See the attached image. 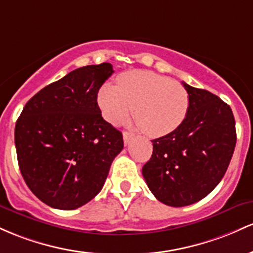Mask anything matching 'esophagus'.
<instances>
[{"label": "esophagus", "instance_id": "34e87169", "mask_svg": "<svg viewBox=\"0 0 253 253\" xmlns=\"http://www.w3.org/2000/svg\"><path fill=\"white\" fill-rule=\"evenodd\" d=\"M132 137H134V135H132L131 132L124 131V132H123V140H124V144H127V143H129V141L131 140Z\"/></svg>", "mask_w": 253, "mask_h": 253}]
</instances>
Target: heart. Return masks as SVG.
Returning a JSON list of instances; mask_svg holds the SVG:
<instances>
[{
  "instance_id": "obj_1",
  "label": "heart",
  "mask_w": 253,
  "mask_h": 253,
  "mask_svg": "<svg viewBox=\"0 0 253 253\" xmlns=\"http://www.w3.org/2000/svg\"><path fill=\"white\" fill-rule=\"evenodd\" d=\"M104 118L118 123L132 109L142 131L161 137L174 131L189 111L188 90L178 81L147 70L122 74L115 87L105 84L98 94Z\"/></svg>"
}]
</instances>
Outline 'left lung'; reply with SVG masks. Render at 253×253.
Returning a JSON list of instances; mask_svg holds the SVG:
<instances>
[{"label": "left lung", "instance_id": "left-lung-1", "mask_svg": "<svg viewBox=\"0 0 253 253\" xmlns=\"http://www.w3.org/2000/svg\"><path fill=\"white\" fill-rule=\"evenodd\" d=\"M183 84L190 98L188 115L174 131L152 141V158L142 169L153 195L169 207L190 206L211 194L237 142L229 105L208 90Z\"/></svg>", "mask_w": 253, "mask_h": 253}]
</instances>
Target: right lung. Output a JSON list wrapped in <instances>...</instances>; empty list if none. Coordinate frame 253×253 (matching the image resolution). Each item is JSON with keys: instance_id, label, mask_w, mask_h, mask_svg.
<instances>
[{"instance_id": "right-lung-1", "label": "right lung", "mask_w": 253, "mask_h": 253, "mask_svg": "<svg viewBox=\"0 0 253 253\" xmlns=\"http://www.w3.org/2000/svg\"><path fill=\"white\" fill-rule=\"evenodd\" d=\"M112 73L110 63L78 68L33 95L16 121L20 172L52 208L73 211L93 200L123 149V135L96 103Z\"/></svg>"}]
</instances>
